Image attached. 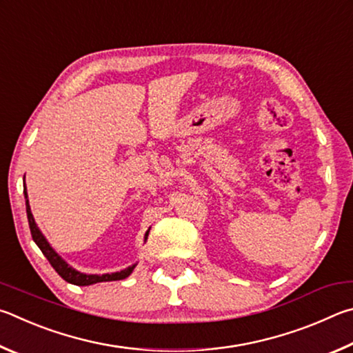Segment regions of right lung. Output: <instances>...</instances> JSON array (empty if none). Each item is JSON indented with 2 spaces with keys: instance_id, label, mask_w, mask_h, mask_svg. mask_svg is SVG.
Listing matches in <instances>:
<instances>
[{
  "instance_id": "right-lung-1",
  "label": "right lung",
  "mask_w": 353,
  "mask_h": 353,
  "mask_svg": "<svg viewBox=\"0 0 353 353\" xmlns=\"http://www.w3.org/2000/svg\"><path fill=\"white\" fill-rule=\"evenodd\" d=\"M24 196L28 199V192H26V188H24ZM26 212H28V221H29V228H30V234H32V239L34 242L39 245V248L41 250L43 254L49 261V263L52 265V268L57 271L60 277H63L66 282L74 283V285H91V283H97V282H110V281H121V279H125L130 274H132V271L134 268L133 267H128L125 270L119 271V273H111V274H102V276H97V274H83V273H79L74 268H71L70 265H68L63 259H61L57 252H55L49 243L46 242V239L43 237V234L40 232L39 228L35 225V220L32 217V212H30V206H29V201L26 200ZM148 236V231L145 234V239Z\"/></svg>"
}]
</instances>
